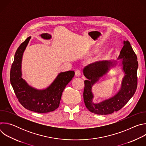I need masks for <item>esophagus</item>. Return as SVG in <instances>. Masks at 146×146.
Here are the masks:
<instances>
[{
    "instance_id": "34e87169",
    "label": "esophagus",
    "mask_w": 146,
    "mask_h": 146,
    "mask_svg": "<svg viewBox=\"0 0 146 146\" xmlns=\"http://www.w3.org/2000/svg\"><path fill=\"white\" fill-rule=\"evenodd\" d=\"M75 76L76 77H80L81 76V72L80 70H76L75 72Z\"/></svg>"
}]
</instances>
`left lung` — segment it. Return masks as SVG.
<instances>
[{"label":"left lung","mask_w":146,"mask_h":146,"mask_svg":"<svg viewBox=\"0 0 146 146\" xmlns=\"http://www.w3.org/2000/svg\"><path fill=\"white\" fill-rule=\"evenodd\" d=\"M123 44L118 60H104L96 62L83 69V74L87 78L84 81V101L86 108L93 113L106 115L117 111L126 105L135 93L137 84V56L129 41L124 40ZM117 63L119 64L124 74L120 90L112 97L99 103H94L92 87L110 69L115 67Z\"/></svg>","instance_id":"8db88e82"}]
</instances>
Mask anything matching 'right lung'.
Here are the masks:
<instances>
[{"label": "right lung", "instance_id": "obj_1", "mask_svg": "<svg viewBox=\"0 0 146 146\" xmlns=\"http://www.w3.org/2000/svg\"><path fill=\"white\" fill-rule=\"evenodd\" d=\"M40 36L46 40L52 37L46 33ZM31 38L28 37L16 51L10 70V82L18 101L25 109L38 113H49L59 107L62 94L74 77V72L59 73L45 89L38 90L29 86L22 77L21 68L23 54Z\"/></svg>", "mask_w": 146, "mask_h": 146}]
</instances>
